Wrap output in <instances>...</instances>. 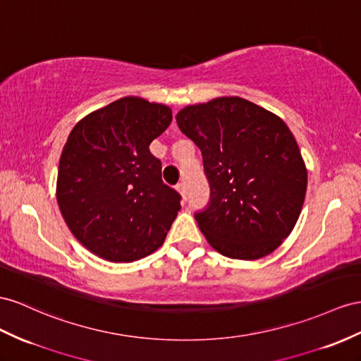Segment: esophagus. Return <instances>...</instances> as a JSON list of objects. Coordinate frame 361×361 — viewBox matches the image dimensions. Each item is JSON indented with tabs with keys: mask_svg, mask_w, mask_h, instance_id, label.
<instances>
[{
	"mask_svg": "<svg viewBox=\"0 0 361 361\" xmlns=\"http://www.w3.org/2000/svg\"><path fill=\"white\" fill-rule=\"evenodd\" d=\"M177 190L181 193L183 200H186V198H188V188H186V183H180V184H177Z\"/></svg>",
	"mask_w": 361,
	"mask_h": 361,
	"instance_id": "1",
	"label": "esophagus"
}]
</instances>
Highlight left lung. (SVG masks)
I'll list each match as a JSON object with an SVG mask.
<instances>
[{
	"label": "left lung",
	"mask_w": 361,
	"mask_h": 361,
	"mask_svg": "<svg viewBox=\"0 0 361 361\" xmlns=\"http://www.w3.org/2000/svg\"><path fill=\"white\" fill-rule=\"evenodd\" d=\"M177 123L202 155L210 198L195 219L209 244L232 259L276 250L295 226L308 181L288 126L241 97L186 106Z\"/></svg>",
	"instance_id": "8db88e82"
}]
</instances>
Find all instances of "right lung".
I'll return each mask as SVG.
<instances>
[{"mask_svg":"<svg viewBox=\"0 0 361 361\" xmlns=\"http://www.w3.org/2000/svg\"><path fill=\"white\" fill-rule=\"evenodd\" d=\"M171 122V108L123 97L73 128L56 197L71 233L91 253L133 262L163 244L181 195L163 183L161 161L149 145Z\"/></svg>","mask_w":361,"mask_h":361,"instance_id":"right-lung-1","label":"right lung"}]
</instances>
